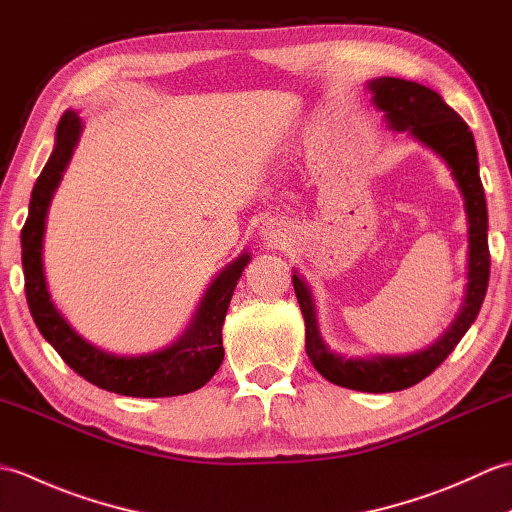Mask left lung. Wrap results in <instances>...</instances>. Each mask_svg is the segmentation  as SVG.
I'll list each match as a JSON object with an SVG mask.
<instances>
[{
  "label": "left lung",
  "instance_id": "8db88e82",
  "mask_svg": "<svg viewBox=\"0 0 512 512\" xmlns=\"http://www.w3.org/2000/svg\"><path fill=\"white\" fill-rule=\"evenodd\" d=\"M367 90L372 94L376 110L383 112L391 132H409L413 140L431 149L451 169V176L464 198L466 222H469V266H466V290L460 312L455 314L453 323L442 332L440 339L420 352L365 358H345L332 352L321 336L312 288L297 270L292 275V286H295L303 321H306V352L314 369L339 387L387 394V391L413 387L427 378L469 332L486 297L491 253H488L486 198L480 165H477L475 138L469 125L442 101L438 92L416 81L380 76V79L367 81Z\"/></svg>",
  "mask_w": 512,
  "mask_h": 512
}]
</instances>
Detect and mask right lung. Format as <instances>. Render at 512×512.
<instances>
[{
  "label": "right lung",
  "instance_id": "right-lung-1",
  "mask_svg": "<svg viewBox=\"0 0 512 512\" xmlns=\"http://www.w3.org/2000/svg\"><path fill=\"white\" fill-rule=\"evenodd\" d=\"M83 132L74 110H65L54 134V149L30 195L28 220L21 228V266L32 319L76 374L105 391L134 398H165L204 387L224 361L222 325L239 277L250 262L248 250L224 266L202 295L187 328L162 350L136 356L107 352L76 332L50 297L43 270V235L54 191L61 184Z\"/></svg>",
  "mask_w": 512,
  "mask_h": 512
}]
</instances>
